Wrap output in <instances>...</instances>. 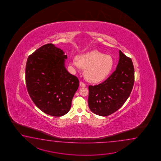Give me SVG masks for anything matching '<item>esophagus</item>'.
<instances>
[{
	"mask_svg": "<svg viewBox=\"0 0 161 161\" xmlns=\"http://www.w3.org/2000/svg\"><path fill=\"white\" fill-rule=\"evenodd\" d=\"M79 86H80V87H85L86 85L84 83H83L82 82H80L79 83Z\"/></svg>",
	"mask_w": 161,
	"mask_h": 161,
	"instance_id": "1",
	"label": "esophagus"
}]
</instances>
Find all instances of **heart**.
I'll list each match as a JSON object with an SVG mask.
<instances>
[{"mask_svg":"<svg viewBox=\"0 0 161 161\" xmlns=\"http://www.w3.org/2000/svg\"><path fill=\"white\" fill-rule=\"evenodd\" d=\"M71 64L76 68L86 69V77L90 82H100L106 79L113 69L114 60L109 55L93 50L74 58Z\"/></svg>","mask_w":161,"mask_h":161,"instance_id":"obj_1","label":"heart"}]
</instances>
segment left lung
Segmentation results:
<instances>
[{
    "label": "left lung",
    "mask_w": 161,
    "mask_h": 161,
    "mask_svg": "<svg viewBox=\"0 0 161 161\" xmlns=\"http://www.w3.org/2000/svg\"><path fill=\"white\" fill-rule=\"evenodd\" d=\"M134 83L132 60L119 51L116 70L98 85L89 86L88 104L90 110L101 116L115 112L128 98Z\"/></svg>",
    "instance_id": "obj_1"
}]
</instances>
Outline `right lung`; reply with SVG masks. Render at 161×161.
Here are the masks:
<instances>
[{"label":"right lung","instance_id":"1","mask_svg":"<svg viewBox=\"0 0 161 161\" xmlns=\"http://www.w3.org/2000/svg\"><path fill=\"white\" fill-rule=\"evenodd\" d=\"M52 44L38 48L27 58L25 79L35 105L45 113L60 117L68 113L79 80L65 67L67 56Z\"/></svg>","mask_w":161,"mask_h":161}]
</instances>
